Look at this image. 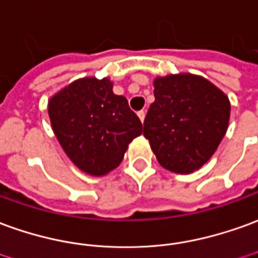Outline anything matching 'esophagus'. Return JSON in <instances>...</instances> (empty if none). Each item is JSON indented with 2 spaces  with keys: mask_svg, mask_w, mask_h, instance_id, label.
Returning <instances> with one entry per match:
<instances>
[{
  "mask_svg": "<svg viewBox=\"0 0 258 258\" xmlns=\"http://www.w3.org/2000/svg\"><path fill=\"white\" fill-rule=\"evenodd\" d=\"M137 114H138V117H140V120H141V123H144V120H145V111H144V110L138 111Z\"/></svg>",
  "mask_w": 258,
  "mask_h": 258,
  "instance_id": "34e87169",
  "label": "esophagus"
}]
</instances>
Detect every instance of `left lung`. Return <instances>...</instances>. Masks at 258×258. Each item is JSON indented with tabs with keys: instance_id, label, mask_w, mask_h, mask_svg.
Masks as SVG:
<instances>
[{
	"instance_id": "obj_1",
	"label": "left lung",
	"mask_w": 258,
	"mask_h": 258,
	"mask_svg": "<svg viewBox=\"0 0 258 258\" xmlns=\"http://www.w3.org/2000/svg\"><path fill=\"white\" fill-rule=\"evenodd\" d=\"M155 102L144 121V135L162 166L191 173L210 159L228 130L229 99L210 81L167 75L154 82Z\"/></svg>"
}]
</instances>
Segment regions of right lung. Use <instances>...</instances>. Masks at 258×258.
I'll return each instance as SVG.
<instances>
[{
	"instance_id": "add662e5",
	"label": "right lung",
	"mask_w": 258,
	"mask_h": 258,
	"mask_svg": "<svg viewBox=\"0 0 258 258\" xmlns=\"http://www.w3.org/2000/svg\"><path fill=\"white\" fill-rule=\"evenodd\" d=\"M54 134L74 163L92 176L120 165L128 144L142 133L138 116L107 78H84L58 92L48 103Z\"/></svg>"
}]
</instances>
